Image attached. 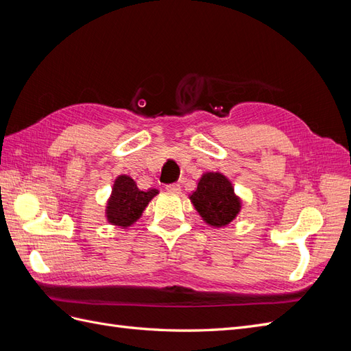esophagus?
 Wrapping results in <instances>:
<instances>
[{"instance_id": "1", "label": "esophagus", "mask_w": 351, "mask_h": 351, "mask_svg": "<svg viewBox=\"0 0 351 351\" xmlns=\"http://www.w3.org/2000/svg\"><path fill=\"white\" fill-rule=\"evenodd\" d=\"M165 189L171 193H180V189H182V187H180L178 183H173V184H167Z\"/></svg>"}]
</instances>
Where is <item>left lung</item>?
Listing matches in <instances>:
<instances>
[{"instance_id": "8db88e82", "label": "left lung", "mask_w": 351, "mask_h": 351, "mask_svg": "<svg viewBox=\"0 0 351 351\" xmlns=\"http://www.w3.org/2000/svg\"><path fill=\"white\" fill-rule=\"evenodd\" d=\"M190 200L204 221L214 227L230 224L241 208L230 180L219 173L202 176Z\"/></svg>"}]
</instances>
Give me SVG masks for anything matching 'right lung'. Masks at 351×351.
Returning a JSON list of instances; mask_svg holds the SVG:
<instances>
[{
    "label": "right lung",
    "mask_w": 351,
    "mask_h": 351,
    "mask_svg": "<svg viewBox=\"0 0 351 351\" xmlns=\"http://www.w3.org/2000/svg\"><path fill=\"white\" fill-rule=\"evenodd\" d=\"M155 195H158L156 189L141 190L129 176L117 177L107 206L108 221L124 228L132 226Z\"/></svg>",
    "instance_id": "right-lung-1"
}]
</instances>
